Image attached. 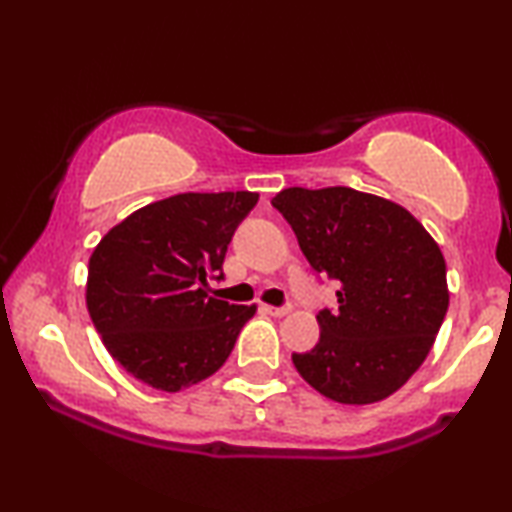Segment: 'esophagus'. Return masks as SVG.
Here are the masks:
<instances>
[{"label":"esophagus","mask_w":512,"mask_h":512,"mask_svg":"<svg viewBox=\"0 0 512 512\" xmlns=\"http://www.w3.org/2000/svg\"><path fill=\"white\" fill-rule=\"evenodd\" d=\"M263 310L272 317H284L291 313V305H263Z\"/></svg>","instance_id":"1"}]
</instances>
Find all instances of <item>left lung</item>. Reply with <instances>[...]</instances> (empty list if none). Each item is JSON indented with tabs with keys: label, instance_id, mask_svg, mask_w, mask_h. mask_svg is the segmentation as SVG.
<instances>
[{
	"label": "left lung",
	"instance_id": "1",
	"mask_svg": "<svg viewBox=\"0 0 512 512\" xmlns=\"http://www.w3.org/2000/svg\"><path fill=\"white\" fill-rule=\"evenodd\" d=\"M315 272L338 282L317 315L320 341L294 367L329 400L371 404L421 367L449 308L447 265L426 228L388 199L353 188L272 197Z\"/></svg>",
	"mask_w": 512,
	"mask_h": 512
}]
</instances>
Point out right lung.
Listing matches in <instances>:
<instances>
[{"instance_id":"1","label":"right lung","mask_w":512,"mask_h":512,"mask_svg":"<svg viewBox=\"0 0 512 512\" xmlns=\"http://www.w3.org/2000/svg\"><path fill=\"white\" fill-rule=\"evenodd\" d=\"M256 192H183L124 218L89 258L86 308L105 348L148 386L178 393L216 374L256 305L209 296Z\"/></svg>"}]
</instances>
